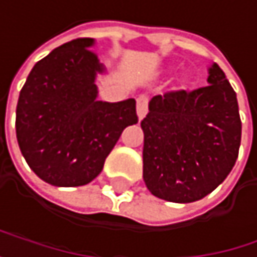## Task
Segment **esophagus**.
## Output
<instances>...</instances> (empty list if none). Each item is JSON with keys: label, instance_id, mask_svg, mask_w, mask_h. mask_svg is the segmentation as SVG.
Instances as JSON below:
<instances>
[{"label": "esophagus", "instance_id": "obj_1", "mask_svg": "<svg viewBox=\"0 0 257 257\" xmlns=\"http://www.w3.org/2000/svg\"><path fill=\"white\" fill-rule=\"evenodd\" d=\"M136 110H138L139 119H142L147 115V112H148V97H145V95H139V97L136 98Z\"/></svg>", "mask_w": 257, "mask_h": 257}]
</instances>
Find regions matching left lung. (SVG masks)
I'll use <instances>...</instances> for the list:
<instances>
[{
	"label": "left lung",
	"instance_id": "1",
	"mask_svg": "<svg viewBox=\"0 0 257 257\" xmlns=\"http://www.w3.org/2000/svg\"><path fill=\"white\" fill-rule=\"evenodd\" d=\"M207 81L194 90L156 95L141 121L144 182L162 200H201L235 167L242 127L236 92L216 63Z\"/></svg>",
	"mask_w": 257,
	"mask_h": 257
}]
</instances>
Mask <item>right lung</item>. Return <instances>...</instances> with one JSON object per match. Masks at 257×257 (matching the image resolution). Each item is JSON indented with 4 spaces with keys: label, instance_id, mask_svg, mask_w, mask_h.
<instances>
[{
    "label": "right lung",
    "instance_id": "obj_1",
    "mask_svg": "<svg viewBox=\"0 0 257 257\" xmlns=\"http://www.w3.org/2000/svg\"><path fill=\"white\" fill-rule=\"evenodd\" d=\"M93 39L66 42L39 60L16 106V138L38 177L54 186H81L97 177L122 130L138 122L136 101H97L103 72Z\"/></svg>",
    "mask_w": 257,
    "mask_h": 257
}]
</instances>
